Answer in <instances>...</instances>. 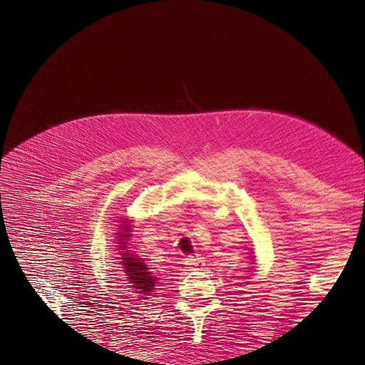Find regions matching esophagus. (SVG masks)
Segmentation results:
<instances>
[{"instance_id": "esophagus-1", "label": "esophagus", "mask_w": 365, "mask_h": 365, "mask_svg": "<svg viewBox=\"0 0 365 365\" xmlns=\"http://www.w3.org/2000/svg\"><path fill=\"white\" fill-rule=\"evenodd\" d=\"M185 264H189V268H201L205 264V260L202 256H200V254H196V256H190L187 259Z\"/></svg>"}]
</instances>
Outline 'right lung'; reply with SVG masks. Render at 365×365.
Segmentation results:
<instances>
[{
  "label": "right lung",
  "instance_id": "right-lung-1",
  "mask_svg": "<svg viewBox=\"0 0 365 365\" xmlns=\"http://www.w3.org/2000/svg\"><path fill=\"white\" fill-rule=\"evenodd\" d=\"M121 222H125V220H121ZM125 228H126V231H123V233H126V235H118L121 250L126 248L123 240H126L130 236L128 233V230H129L128 225ZM118 259L123 260L121 262V264H123L125 272L128 275V280H129L132 288L137 289V292H140V294H149L153 289V286L157 284L158 279L155 277V275H152L149 268H146V264L140 262L138 257H135L134 254H129L128 251H123V257H118Z\"/></svg>",
  "mask_w": 365,
  "mask_h": 365
}]
</instances>
